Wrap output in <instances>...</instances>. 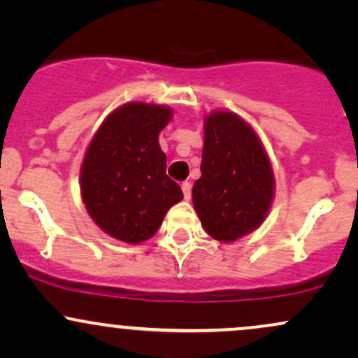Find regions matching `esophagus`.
Masks as SVG:
<instances>
[{
	"label": "esophagus",
	"mask_w": 358,
	"mask_h": 358,
	"mask_svg": "<svg viewBox=\"0 0 358 358\" xmlns=\"http://www.w3.org/2000/svg\"><path fill=\"white\" fill-rule=\"evenodd\" d=\"M182 190H183V196L185 199H190L192 196V185H190V182H183L182 183Z\"/></svg>",
	"instance_id": "1"
}]
</instances>
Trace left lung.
I'll return each instance as SVG.
<instances>
[{
    "label": "left lung",
    "mask_w": 358,
    "mask_h": 358,
    "mask_svg": "<svg viewBox=\"0 0 358 358\" xmlns=\"http://www.w3.org/2000/svg\"><path fill=\"white\" fill-rule=\"evenodd\" d=\"M200 171L192 196L208 236L232 242L262 224L273 200L274 176L248 122L225 110L205 119Z\"/></svg>",
    "instance_id": "obj_1"
}]
</instances>
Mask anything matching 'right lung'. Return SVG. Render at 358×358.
Returning <instances> with one entry per match:
<instances>
[{
  "label": "right lung",
  "instance_id": "add662e5",
  "mask_svg": "<svg viewBox=\"0 0 358 358\" xmlns=\"http://www.w3.org/2000/svg\"><path fill=\"white\" fill-rule=\"evenodd\" d=\"M171 119L166 106L129 102L102 122L85 153L80 190L94 222L127 244L155 236L182 188L166 175L158 134Z\"/></svg>",
  "mask_w": 358,
  "mask_h": 358
}]
</instances>
